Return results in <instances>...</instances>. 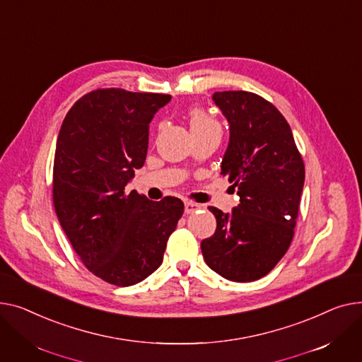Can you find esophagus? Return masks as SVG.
Returning a JSON list of instances; mask_svg holds the SVG:
<instances>
[{
	"label": "esophagus",
	"instance_id": "34e87169",
	"mask_svg": "<svg viewBox=\"0 0 362 362\" xmlns=\"http://www.w3.org/2000/svg\"><path fill=\"white\" fill-rule=\"evenodd\" d=\"M203 206L199 204V203H194V202H185L184 203V211L188 215V214H193V211L202 209Z\"/></svg>",
	"mask_w": 362,
	"mask_h": 362
}]
</instances>
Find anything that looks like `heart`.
<instances>
[{"label":"heart","mask_w":362,"mask_h":362,"mask_svg":"<svg viewBox=\"0 0 362 362\" xmlns=\"http://www.w3.org/2000/svg\"><path fill=\"white\" fill-rule=\"evenodd\" d=\"M216 129H219V124L204 111L194 110L189 112V130L193 133V136L207 133Z\"/></svg>","instance_id":"b5f03b06"}]
</instances>
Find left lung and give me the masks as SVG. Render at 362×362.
I'll return each instance as SVG.
<instances>
[{
  "label": "left lung",
  "mask_w": 362,
  "mask_h": 362,
  "mask_svg": "<svg viewBox=\"0 0 362 362\" xmlns=\"http://www.w3.org/2000/svg\"><path fill=\"white\" fill-rule=\"evenodd\" d=\"M229 124L221 163L240 196L229 214L210 206L216 230L202 241L206 264L222 278L252 282L266 276L288 251L305 180L303 158L284 115L262 96L215 92Z\"/></svg>",
  "instance_id": "obj_1"
}]
</instances>
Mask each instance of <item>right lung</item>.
Wrapping results in <instances>:
<instances>
[{
  "mask_svg": "<svg viewBox=\"0 0 362 362\" xmlns=\"http://www.w3.org/2000/svg\"><path fill=\"white\" fill-rule=\"evenodd\" d=\"M171 96L98 89L69 111L57 139L54 206L77 256L117 286L144 281L163 260L184 214L177 197L152 202L125 193L144 165L148 124Z\"/></svg>",
  "mask_w": 362,
  "mask_h": 362,
  "instance_id": "obj_1",
  "label": "right lung"
}]
</instances>
